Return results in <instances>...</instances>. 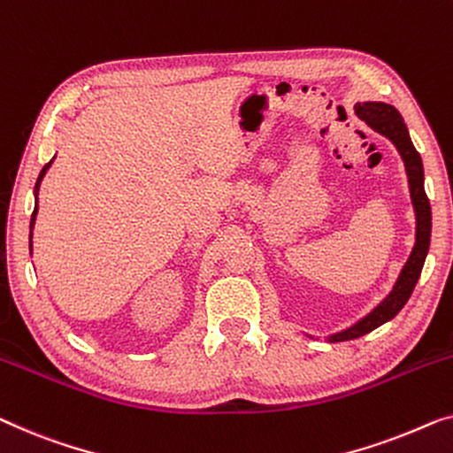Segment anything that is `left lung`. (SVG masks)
I'll list each match as a JSON object with an SVG mask.
<instances>
[{
    "label": "left lung",
    "instance_id": "left-lung-1",
    "mask_svg": "<svg viewBox=\"0 0 453 453\" xmlns=\"http://www.w3.org/2000/svg\"><path fill=\"white\" fill-rule=\"evenodd\" d=\"M356 114L362 118V120L368 122V127H372L376 133L388 136L403 157L406 165V175H409V183H411L412 204H415V212H417V242L409 261H406V265L403 267L401 278H398L395 290L390 292V296L386 298L378 308H373L368 317L359 320L357 325H353L349 329L333 335L331 341L357 339L365 335V333L373 331L376 326L384 325L386 320L395 319L396 314L401 312V308L406 304V300L411 298L412 290H415L417 280L423 270L425 257H427L429 241H431V206L423 186V161H421V155L417 153V149L412 147L409 130H406L403 122V116L398 114V110L395 106H388V104H382V102L357 104Z\"/></svg>",
    "mask_w": 453,
    "mask_h": 453
}]
</instances>
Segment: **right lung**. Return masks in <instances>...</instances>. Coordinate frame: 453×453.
I'll return each instance as SVG.
<instances>
[{"mask_svg": "<svg viewBox=\"0 0 453 453\" xmlns=\"http://www.w3.org/2000/svg\"><path fill=\"white\" fill-rule=\"evenodd\" d=\"M50 167V163H47V165L42 167V172H41V175H38V181H36V186H41V181H42V178H44V173H47V169ZM36 212H38V208H35V212H32V225H35V220H36ZM30 247H32V242H30Z\"/></svg>", "mask_w": 453, "mask_h": 453, "instance_id": "obj_1", "label": "right lung"}]
</instances>
